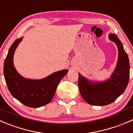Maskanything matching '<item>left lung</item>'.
<instances>
[{"instance_id":"left-lung-1","label":"left lung","mask_w":133,"mask_h":133,"mask_svg":"<svg viewBox=\"0 0 133 133\" xmlns=\"http://www.w3.org/2000/svg\"><path fill=\"white\" fill-rule=\"evenodd\" d=\"M109 38L116 44L118 60L111 77L103 82H92L78 73V88L81 96L91 105L104 106L114 102L127 88L129 80L130 64L127 54L116 34H110Z\"/></svg>"}]
</instances>
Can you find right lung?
Returning <instances> with one entry per match:
<instances>
[{
  "label": "right lung",
  "mask_w": 133,
  "mask_h": 133,
  "mask_svg": "<svg viewBox=\"0 0 133 133\" xmlns=\"http://www.w3.org/2000/svg\"><path fill=\"white\" fill-rule=\"evenodd\" d=\"M23 37L17 39L9 49L4 64V75L8 88L12 96L25 106L31 108L43 107L51 102L56 88L68 69L55 72L39 80L25 78L18 73L14 65V55Z\"/></svg>",
  "instance_id": "right-lung-1"
}]
</instances>
